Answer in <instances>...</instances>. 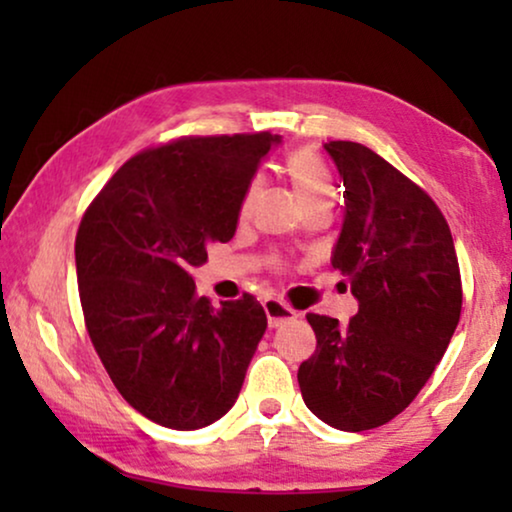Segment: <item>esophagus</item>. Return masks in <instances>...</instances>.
<instances>
[{"mask_svg":"<svg viewBox=\"0 0 512 512\" xmlns=\"http://www.w3.org/2000/svg\"><path fill=\"white\" fill-rule=\"evenodd\" d=\"M263 310H265V314H268L270 328H277V326H282L284 321H291V319L298 317V312L293 310V307H289V305L282 303V300H277V298L265 300Z\"/></svg>","mask_w":512,"mask_h":512,"instance_id":"esophagus-1","label":"esophagus"}]
</instances>
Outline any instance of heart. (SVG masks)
<instances>
[{
	"label": "heart",
	"instance_id": "heart-1",
	"mask_svg": "<svg viewBox=\"0 0 512 512\" xmlns=\"http://www.w3.org/2000/svg\"><path fill=\"white\" fill-rule=\"evenodd\" d=\"M286 172H289V177L293 181V186H296V193L298 198L303 200V205H310L314 200L333 195V181H331V174H328V167L324 165V160L310 149L293 151L291 156L286 158ZM258 188H261V181L258 179H251L247 188H244L242 200H240L242 219H247L251 209H254Z\"/></svg>",
	"mask_w": 512,
	"mask_h": 512
}]
</instances>
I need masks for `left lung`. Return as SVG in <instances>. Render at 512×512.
Wrapping results in <instances>:
<instances>
[{"label":"left lung","instance_id":"8db88e82","mask_svg":"<svg viewBox=\"0 0 512 512\" xmlns=\"http://www.w3.org/2000/svg\"><path fill=\"white\" fill-rule=\"evenodd\" d=\"M345 181V223L333 268L359 312L340 326L307 314L317 349L300 363L307 408L340 431H368L408 408L461 317L452 233L431 195L356 142L324 144Z\"/></svg>","mask_w":512,"mask_h":512}]
</instances>
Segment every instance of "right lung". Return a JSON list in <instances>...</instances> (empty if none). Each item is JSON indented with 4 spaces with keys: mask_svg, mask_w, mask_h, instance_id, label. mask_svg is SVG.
<instances>
[{
    "mask_svg": "<svg viewBox=\"0 0 512 512\" xmlns=\"http://www.w3.org/2000/svg\"><path fill=\"white\" fill-rule=\"evenodd\" d=\"M270 132L179 137L118 167L83 214L76 279L83 321L125 401L167 429L216 422L237 401L263 338L249 293L212 307L191 268L235 235Z\"/></svg>",
    "mask_w": 512,
    "mask_h": 512,
    "instance_id": "obj_1",
    "label": "right lung"
}]
</instances>
